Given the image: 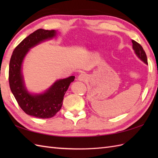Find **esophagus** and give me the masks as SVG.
<instances>
[{"label":"esophagus","mask_w":158,"mask_h":158,"mask_svg":"<svg viewBox=\"0 0 158 158\" xmlns=\"http://www.w3.org/2000/svg\"><path fill=\"white\" fill-rule=\"evenodd\" d=\"M88 75L84 73H81V75H79L78 77V79L81 81H86L87 80H88Z\"/></svg>","instance_id":"obj_1"}]
</instances>
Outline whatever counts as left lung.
Returning <instances> with one entry per match:
<instances>
[{"mask_svg":"<svg viewBox=\"0 0 158 158\" xmlns=\"http://www.w3.org/2000/svg\"><path fill=\"white\" fill-rule=\"evenodd\" d=\"M132 43L133 49L135 50V52L137 55V56H138L139 58L142 60V61H143L145 64H148L147 55L145 53V52L144 51L143 47L140 45L139 43L134 41V40H132Z\"/></svg>","mask_w":158,"mask_h":158,"instance_id":"obj_1","label":"left lung"}]
</instances>
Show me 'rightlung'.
Instances as JSON below:
<instances>
[{
	"label": "right lung",
	"instance_id": "obj_1",
	"mask_svg": "<svg viewBox=\"0 0 158 158\" xmlns=\"http://www.w3.org/2000/svg\"><path fill=\"white\" fill-rule=\"evenodd\" d=\"M54 30L38 29L28 36L13 50L9 62V82L11 91L19 106L27 115L38 118H51L60 110L64 96L75 76L60 79L41 94L28 93L23 84L22 64L26 53L32 47L56 36Z\"/></svg>",
	"mask_w": 158,
	"mask_h": 158
}]
</instances>
